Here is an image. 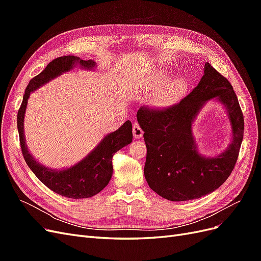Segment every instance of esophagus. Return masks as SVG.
<instances>
[{"label": "esophagus", "mask_w": 261, "mask_h": 261, "mask_svg": "<svg viewBox=\"0 0 261 261\" xmlns=\"http://www.w3.org/2000/svg\"><path fill=\"white\" fill-rule=\"evenodd\" d=\"M133 135H134V137L137 138V139L141 138L144 135V130L141 129V127H140L138 123H134V125H133Z\"/></svg>", "instance_id": "esophagus-1"}]
</instances>
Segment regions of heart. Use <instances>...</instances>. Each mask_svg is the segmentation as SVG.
<instances>
[{"label":"heart","mask_w":261,"mask_h":261,"mask_svg":"<svg viewBox=\"0 0 261 261\" xmlns=\"http://www.w3.org/2000/svg\"><path fill=\"white\" fill-rule=\"evenodd\" d=\"M167 77L164 72L155 73L148 83V89L153 90L159 86ZM186 86V81L184 77H175L171 81L165 82L162 86L156 89V91L151 96L150 103L153 108L164 109L172 105H174L176 101L181 97Z\"/></svg>","instance_id":"heart-1"}]
</instances>
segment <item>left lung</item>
<instances>
[{
	"label": "left lung",
	"mask_w": 261,
	"mask_h": 261,
	"mask_svg": "<svg viewBox=\"0 0 261 261\" xmlns=\"http://www.w3.org/2000/svg\"><path fill=\"white\" fill-rule=\"evenodd\" d=\"M220 100L232 126V141L219 156L198 152L191 125L205 102ZM137 121L147 147L145 177L149 187L171 201L200 198L222 185L238 161L244 135V116L233 87L209 63L191 93L164 109L141 107Z\"/></svg>",
	"instance_id": "1"
}]
</instances>
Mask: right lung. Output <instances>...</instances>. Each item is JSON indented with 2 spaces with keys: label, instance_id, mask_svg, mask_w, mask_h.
Masks as SVG:
<instances>
[{
  "label": "right lung",
  "instance_id": "add662e5",
  "mask_svg": "<svg viewBox=\"0 0 261 261\" xmlns=\"http://www.w3.org/2000/svg\"><path fill=\"white\" fill-rule=\"evenodd\" d=\"M76 65H80L81 68L92 69L96 67V63L92 60L84 61L73 55L61 57L50 62L40 74L29 82L18 110L17 128L23 159L35 175L54 193L67 198L81 199L97 195L109 184L113 173L112 158L114 153L132 143L130 121H126L120 128L107 135L85 159L65 170H51L39 163L29 153L23 134V117L30 92L57 76L68 72Z\"/></svg>",
  "mask_w": 261,
  "mask_h": 261
}]
</instances>
